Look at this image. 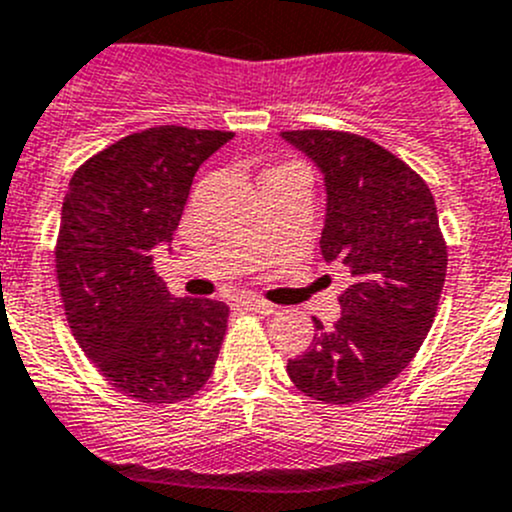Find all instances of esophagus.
<instances>
[{
	"mask_svg": "<svg viewBox=\"0 0 512 512\" xmlns=\"http://www.w3.org/2000/svg\"><path fill=\"white\" fill-rule=\"evenodd\" d=\"M236 303H239V306L244 308V311L261 313V316H268V313L276 311V306H273V303L263 301V298H256V296H244V298H239V301H236Z\"/></svg>",
	"mask_w": 512,
	"mask_h": 512,
	"instance_id": "esophagus-1",
	"label": "esophagus"
}]
</instances>
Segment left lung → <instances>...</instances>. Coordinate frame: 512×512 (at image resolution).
I'll return each instance as SVG.
<instances>
[{
  "label": "left lung",
  "instance_id": "left-lung-1",
  "mask_svg": "<svg viewBox=\"0 0 512 512\" xmlns=\"http://www.w3.org/2000/svg\"><path fill=\"white\" fill-rule=\"evenodd\" d=\"M326 181L321 254L348 268L341 318L323 326L286 366L298 391L323 403H358L386 388L421 348L443 291L448 246L428 184L366 136L281 131Z\"/></svg>",
  "mask_w": 512,
  "mask_h": 512
}]
</instances>
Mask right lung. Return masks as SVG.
<instances>
[{
	"instance_id": "right-lung-1",
	"label": "right lung",
	"mask_w": 512,
	"mask_h": 512,
	"mask_svg": "<svg viewBox=\"0 0 512 512\" xmlns=\"http://www.w3.org/2000/svg\"><path fill=\"white\" fill-rule=\"evenodd\" d=\"M234 131L151 126L86 159L62 204L57 281L69 328L101 376L139 403H179L204 388L229 306L174 298L154 271L199 166Z\"/></svg>"
}]
</instances>
